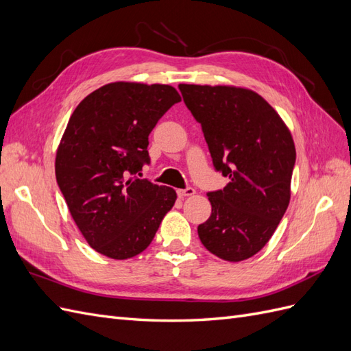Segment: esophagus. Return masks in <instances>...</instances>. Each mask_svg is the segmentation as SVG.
<instances>
[{
  "label": "esophagus",
  "instance_id": "obj_1",
  "mask_svg": "<svg viewBox=\"0 0 351 351\" xmlns=\"http://www.w3.org/2000/svg\"><path fill=\"white\" fill-rule=\"evenodd\" d=\"M196 193V190L193 187H187V189H178L177 195L178 197H187V196H193Z\"/></svg>",
  "mask_w": 351,
  "mask_h": 351
}]
</instances>
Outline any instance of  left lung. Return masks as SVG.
Masks as SVG:
<instances>
[{"label": "left lung", "instance_id": "obj_1", "mask_svg": "<svg viewBox=\"0 0 351 351\" xmlns=\"http://www.w3.org/2000/svg\"><path fill=\"white\" fill-rule=\"evenodd\" d=\"M178 89L202 125L215 169L230 180L208 193L212 212L197 227L199 239L221 259H249L269 241L290 204L291 133L250 89L186 83Z\"/></svg>", "mask_w": 351, "mask_h": 351}]
</instances>
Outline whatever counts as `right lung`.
I'll list each match as a JSON object with an SVG mask.
<instances>
[{
  "label": "right lung",
  "instance_id": "obj_1",
  "mask_svg": "<svg viewBox=\"0 0 351 351\" xmlns=\"http://www.w3.org/2000/svg\"><path fill=\"white\" fill-rule=\"evenodd\" d=\"M180 101L169 84L114 82L70 117L56 156L57 183L83 237L104 256L142 253L176 204L174 189L136 173L149 162L147 136Z\"/></svg>",
  "mask_w": 351,
  "mask_h": 351
}]
</instances>
